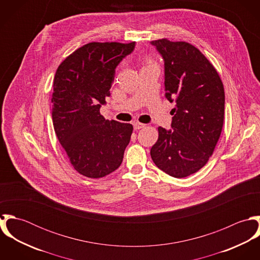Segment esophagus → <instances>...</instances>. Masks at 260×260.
Instances as JSON below:
<instances>
[{
  "label": "esophagus",
  "mask_w": 260,
  "mask_h": 260,
  "mask_svg": "<svg viewBox=\"0 0 260 260\" xmlns=\"http://www.w3.org/2000/svg\"><path fill=\"white\" fill-rule=\"evenodd\" d=\"M143 127H145V124H143V123H140V122H135L134 123V128L135 129H141V128H143Z\"/></svg>",
  "instance_id": "esophagus-1"
}]
</instances>
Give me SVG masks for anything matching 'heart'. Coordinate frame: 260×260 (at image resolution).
<instances>
[{
	"label": "heart",
	"mask_w": 260,
	"mask_h": 260,
	"mask_svg": "<svg viewBox=\"0 0 260 260\" xmlns=\"http://www.w3.org/2000/svg\"><path fill=\"white\" fill-rule=\"evenodd\" d=\"M152 65H153V64H152L151 62H149L148 65H147V66H152ZM147 66H146V67H147Z\"/></svg>",
	"instance_id": "b5f03b06"
}]
</instances>
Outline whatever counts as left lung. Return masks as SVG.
I'll return each mask as SVG.
<instances>
[{
    "label": "left lung",
    "mask_w": 260,
    "mask_h": 260,
    "mask_svg": "<svg viewBox=\"0 0 260 260\" xmlns=\"http://www.w3.org/2000/svg\"><path fill=\"white\" fill-rule=\"evenodd\" d=\"M164 61L165 97L171 103L172 129L158 128L150 154L155 165L175 178L201 169L220 137L225 95L212 64L194 46L167 39L152 41Z\"/></svg>",
    "instance_id": "obj_1"
}]
</instances>
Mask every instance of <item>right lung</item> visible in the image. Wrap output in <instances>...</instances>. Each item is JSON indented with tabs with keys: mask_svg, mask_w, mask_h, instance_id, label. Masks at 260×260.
Wrapping results in <instances>:
<instances>
[{
	"mask_svg": "<svg viewBox=\"0 0 260 260\" xmlns=\"http://www.w3.org/2000/svg\"><path fill=\"white\" fill-rule=\"evenodd\" d=\"M135 42L89 43L58 67L53 81L52 119L59 142L75 170L89 178L110 174L121 165L133 126L106 120V104L120 62Z\"/></svg>",
	"mask_w": 260,
	"mask_h": 260,
	"instance_id": "obj_1",
	"label": "right lung"
}]
</instances>
